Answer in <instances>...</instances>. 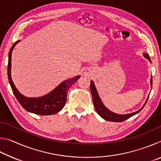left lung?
I'll list each match as a JSON object with an SVG mask.
<instances>
[{
  "instance_id": "obj_1",
  "label": "left lung",
  "mask_w": 161,
  "mask_h": 161,
  "mask_svg": "<svg viewBox=\"0 0 161 161\" xmlns=\"http://www.w3.org/2000/svg\"><path fill=\"white\" fill-rule=\"evenodd\" d=\"M144 57L146 59H148V60L151 62V59H150L149 56L147 54H143ZM152 78L151 79V84L152 86ZM90 90L92 92V99H93V103H94V106L95 107V110L97 111V114L99 115L102 117L103 119L107 120V121H113V122H122L128 119H129L130 117L133 116L135 114H138L139 111H141V109L145 107L146 102L145 103V104L143 105V107L136 112H133L131 114H124V115H121V114H117L114 112H111L109 110L105 107V106L103 104V103L102 102V100L99 97V94L97 93V89L94 86V84L92 81H91V84H90ZM148 101V99H147Z\"/></svg>"
}]
</instances>
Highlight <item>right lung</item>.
I'll use <instances>...</instances> for the list:
<instances>
[{"instance_id": "obj_1", "label": "right lung", "mask_w": 161, "mask_h": 161, "mask_svg": "<svg viewBox=\"0 0 161 161\" xmlns=\"http://www.w3.org/2000/svg\"><path fill=\"white\" fill-rule=\"evenodd\" d=\"M19 42L20 41L16 42L12 46L8 54V77L9 83L10 86H11L13 94H14L18 102L20 103V104L29 112L38 114V115H51V114H57L64 107L67 102V94L68 89L73 84L79 80L80 76H77L75 78L63 81L53 92H51L50 93L47 94L45 96L39 98H28L24 97L15 88L12 81L11 74H10L12 51L15 45Z\"/></svg>"}]
</instances>
